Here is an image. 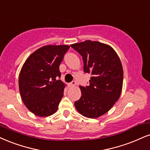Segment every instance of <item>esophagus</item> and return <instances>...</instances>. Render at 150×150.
<instances>
[{"label":"esophagus","instance_id":"34e87169","mask_svg":"<svg viewBox=\"0 0 150 150\" xmlns=\"http://www.w3.org/2000/svg\"><path fill=\"white\" fill-rule=\"evenodd\" d=\"M75 86H76V82H75V81H72V82L69 83H68V86L70 87V88H71V87Z\"/></svg>","mask_w":150,"mask_h":150}]
</instances>
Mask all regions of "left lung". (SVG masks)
Listing matches in <instances>:
<instances>
[{
  "mask_svg": "<svg viewBox=\"0 0 150 150\" xmlns=\"http://www.w3.org/2000/svg\"><path fill=\"white\" fill-rule=\"evenodd\" d=\"M70 46L82 56L84 71L92 75L89 86H79L81 97L74 106L85 117H100L112 108L121 95V61L111 47L101 42L87 40Z\"/></svg>",
  "mask_w": 150,
  "mask_h": 150,
  "instance_id": "8db88e82",
  "label": "left lung"
}]
</instances>
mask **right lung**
Masks as SVG:
<instances>
[{
  "label": "right lung",
  "instance_id": "add662e5",
  "mask_svg": "<svg viewBox=\"0 0 150 150\" xmlns=\"http://www.w3.org/2000/svg\"><path fill=\"white\" fill-rule=\"evenodd\" d=\"M69 49L67 45H47L33 53L22 67L18 87L22 101L30 111L40 117L58 110L65 85L59 66Z\"/></svg>",
  "mask_w": 150,
  "mask_h": 150
}]
</instances>
